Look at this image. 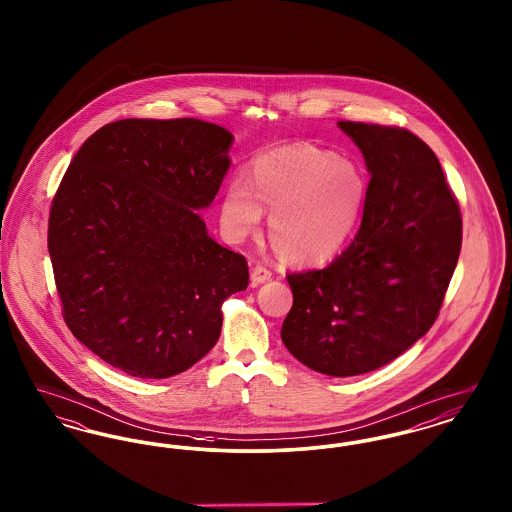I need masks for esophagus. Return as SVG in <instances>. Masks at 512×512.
Here are the masks:
<instances>
[{"label":"esophagus","instance_id":"1","mask_svg":"<svg viewBox=\"0 0 512 512\" xmlns=\"http://www.w3.org/2000/svg\"><path fill=\"white\" fill-rule=\"evenodd\" d=\"M270 278H272V272L267 267H263V265H257V267H253V270H251V284L253 286H259V284L267 282Z\"/></svg>","mask_w":512,"mask_h":512}]
</instances>
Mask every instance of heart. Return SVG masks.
I'll use <instances>...</instances> for the list:
<instances>
[{
  "mask_svg": "<svg viewBox=\"0 0 512 512\" xmlns=\"http://www.w3.org/2000/svg\"><path fill=\"white\" fill-rule=\"evenodd\" d=\"M368 201L365 171L313 144L259 155L249 178L236 176L220 201V228L230 242L255 234L270 211V242L295 265L334 259L357 234Z\"/></svg>",
  "mask_w": 512,
  "mask_h": 512,
  "instance_id": "b5f03b06",
  "label": "heart"
}]
</instances>
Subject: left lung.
<instances>
[{
    "mask_svg": "<svg viewBox=\"0 0 512 512\" xmlns=\"http://www.w3.org/2000/svg\"><path fill=\"white\" fill-rule=\"evenodd\" d=\"M370 172L361 228L322 270L288 274L282 341L320 374L388 365L436 322L463 244L461 209L438 157L397 126L338 122Z\"/></svg>",
    "mask_w": 512,
    "mask_h": 512,
    "instance_id": "1",
    "label": "left lung"
}]
</instances>
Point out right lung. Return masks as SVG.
I'll return each mask as SVG.
<instances>
[{"instance_id":"add662e5","label":"right lung","mask_w":512,"mask_h":512,"mask_svg":"<svg viewBox=\"0 0 512 512\" xmlns=\"http://www.w3.org/2000/svg\"><path fill=\"white\" fill-rule=\"evenodd\" d=\"M234 136L199 119H122L76 151L49 211L63 318L99 359L169 378L219 341L220 305L249 282L244 255L197 213L213 203Z\"/></svg>"}]
</instances>
